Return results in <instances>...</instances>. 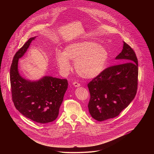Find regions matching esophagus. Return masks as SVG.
<instances>
[{
  "label": "esophagus",
  "mask_w": 154,
  "mask_h": 154,
  "mask_svg": "<svg viewBox=\"0 0 154 154\" xmlns=\"http://www.w3.org/2000/svg\"><path fill=\"white\" fill-rule=\"evenodd\" d=\"M72 85L75 86V87H79V86H80V83H78V82H73V83H72Z\"/></svg>",
  "instance_id": "1"
}]
</instances>
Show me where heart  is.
<instances>
[{
	"label": "heart",
	"instance_id": "heart-1",
	"mask_svg": "<svg viewBox=\"0 0 154 154\" xmlns=\"http://www.w3.org/2000/svg\"><path fill=\"white\" fill-rule=\"evenodd\" d=\"M108 57L107 50L98 43L91 41H79L68 45L64 52L58 51L55 59L63 73L67 74L70 71L69 60H75V69L81 77L93 79L104 71Z\"/></svg>",
	"mask_w": 154,
	"mask_h": 154
}]
</instances>
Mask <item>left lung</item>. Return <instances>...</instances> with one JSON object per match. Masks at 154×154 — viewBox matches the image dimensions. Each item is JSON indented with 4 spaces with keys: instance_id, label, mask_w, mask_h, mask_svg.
Here are the masks:
<instances>
[{
    "instance_id": "left-lung-1",
    "label": "left lung",
    "mask_w": 154,
    "mask_h": 154,
    "mask_svg": "<svg viewBox=\"0 0 154 154\" xmlns=\"http://www.w3.org/2000/svg\"><path fill=\"white\" fill-rule=\"evenodd\" d=\"M116 57L122 63L109 66L88 84L90 99L88 105L92 118L98 121L118 116L135 98L138 88V59L125 42Z\"/></svg>"
}]
</instances>
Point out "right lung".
<instances>
[{"label":"right lung","instance_id":"add662e5","mask_svg":"<svg viewBox=\"0 0 154 154\" xmlns=\"http://www.w3.org/2000/svg\"><path fill=\"white\" fill-rule=\"evenodd\" d=\"M35 38H30L13 57L10 74L12 100L16 108L25 117L46 124L57 118L68 83L66 79L51 76L30 81L19 74V59L24 55Z\"/></svg>","mask_w":154,"mask_h":154}]
</instances>
